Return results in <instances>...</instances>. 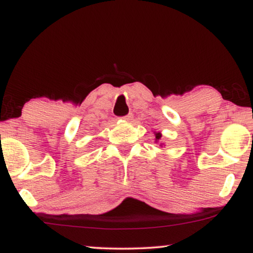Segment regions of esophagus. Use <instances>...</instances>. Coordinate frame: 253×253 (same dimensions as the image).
Here are the masks:
<instances>
[{
  "label": "esophagus",
  "instance_id": "esophagus-1",
  "mask_svg": "<svg viewBox=\"0 0 253 253\" xmlns=\"http://www.w3.org/2000/svg\"><path fill=\"white\" fill-rule=\"evenodd\" d=\"M123 119L126 120V122H130V120H133V114H128L126 116H124Z\"/></svg>",
  "mask_w": 253,
  "mask_h": 253
}]
</instances>
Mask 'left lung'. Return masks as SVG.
<instances>
[{
  "label": "left lung",
  "instance_id": "8db88e82",
  "mask_svg": "<svg viewBox=\"0 0 253 253\" xmlns=\"http://www.w3.org/2000/svg\"><path fill=\"white\" fill-rule=\"evenodd\" d=\"M154 135H156V143H159L160 138L163 135H161V133H154ZM163 145H164V143H160V146H163Z\"/></svg>",
  "mask_w": 253,
  "mask_h": 253
}]
</instances>
